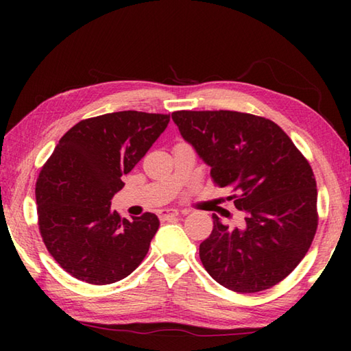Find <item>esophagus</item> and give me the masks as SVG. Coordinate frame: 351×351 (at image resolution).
Segmentation results:
<instances>
[{"label": "esophagus", "instance_id": "esophagus-1", "mask_svg": "<svg viewBox=\"0 0 351 351\" xmlns=\"http://www.w3.org/2000/svg\"><path fill=\"white\" fill-rule=\"evenodd\" d=\"M180 215V212H178L176 209H162L161 212H159V218L161 219H169V218H173V217H178Z\"/></svg>", "mask_w": 351, "mask_h": 351}]
</instances>
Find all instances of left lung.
<instances>
[{"instance_id":"8db88e82","label":"left lung","mask_w":351,"mask_h":351,"mask_svg":"<svg viewBox=\"0 0 351 351\" xmlns=\"http://www.w3.org/2000/svg\"><path fill=\"white\" fill-rule=\"evenodd\" d=\"M180 133L210 167L213 182L245 213L226 226L213 213L199 258L213 280L235 293L269 289L294 271L317 229L311 165L269 119L239 111H175Z\"/></svg>"}]
</instances>
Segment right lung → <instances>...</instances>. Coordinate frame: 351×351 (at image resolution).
I'll list each match as a JSON object with an SVG mask.
<instances>
[{"mask_svg":"<svg viewBox=\"0 0 351 351\" xmlns=\"http://www.w3.org/2000/svg\"><path fill=\"white\" fill-rule=\"evenodd\" d=\"M169 122L170 114L108 112L80 121L58 141L40 171L35 198L41 239L73 277L110 285L144 260L158 217L122 218L111 210V198Z\"/></svg>","mask_w":351,"mask_h":351,"instance_id":"add662e5","label":"right lung"}]
</instances>
